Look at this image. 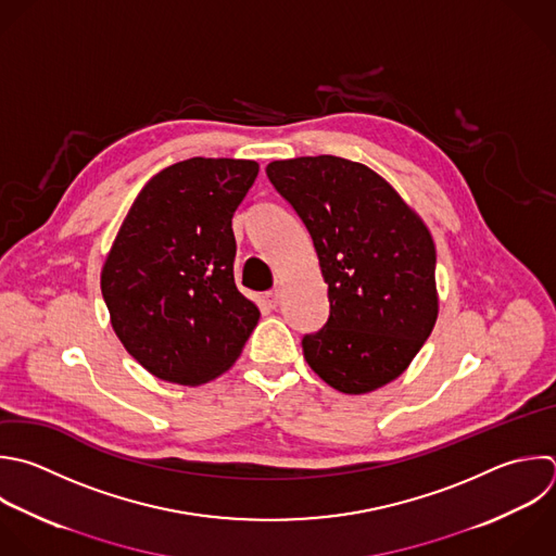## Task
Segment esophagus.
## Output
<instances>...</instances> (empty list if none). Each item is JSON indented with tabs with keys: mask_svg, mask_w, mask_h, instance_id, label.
Instances as JSON below:
<instances>
[{
	"mask_svg": "<svg viewBox=\"0 0 556 556\" xmlns=\"http://www.w3.org/2000/svg\"><path fill=\"white\" fill-rule=\"evenodd\" d=\"M278 300H280V289H271V291L265 293V302H267L271 308L278 306Z\"/></svg>",
	"mask_w": 556,
	"mask_h": 556,
	"instance_id": "esophagus-1",
	"label": "esophagus"
}]
</instances>
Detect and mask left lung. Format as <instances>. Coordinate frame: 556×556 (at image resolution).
Returning <instances> with one entry per match:
<instances>
[{"label":"left lung","instance_id":"8db88e82","mask_svg":"<svg viewBox=\"0 0 556 556\" xmlns=\"http://www.w3.org/2000/svg\"><path fill=\"white\" fill-rule=\"evenodd\" d=\"M267 178L304 222L328 285L330 317L302 339L306 363L341 393L384 387L439 315L428 226L382 176L348 159L274 161Z\"/></svg>","mask_w":556,"mask_h":556}]
</instances>
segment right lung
Listing matches in <instances>:
<instances>
[{"mask_svg": "<svg viewBox=\"0 0 556 556\" xmlns=\"http://www.w3.org/2000/svg\"><path fill=\"white\" fill-rule=\"evenodd\" d=\"M258 176L241 159H189L132 202L102 267L124 348L152 376L198 387L235 365L261 311L235 285L232 215Z\"/></svg>", "mask_w": 556, "mask_h": 556, "instance_id": "1", "label": "right lung"}]
</instances>
